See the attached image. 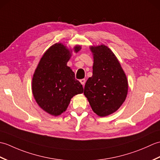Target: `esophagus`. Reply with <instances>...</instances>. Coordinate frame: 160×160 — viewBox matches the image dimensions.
Returning a JSON list of instances; mask_svg holds the SVG:
<instances>
[{
	"mask_svg": "<svg viewBox=\"0 0 160 160\" xmlns=\"http://www.w3.org/2000/svg\"><path fill=\"white\" fill-rule=\"evenodd\" d=\"M80 83L82 84V85L84 86V84H85V82H86V80H85V79H81L80 80Z\"/></svg>",
	"mask_w": 160,
	"mask_h": 160,
	"instance_id": "obj_1",
	"label": "esophagus"
}]
</instances>
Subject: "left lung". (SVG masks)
<instances>
[{
	"label": "left lung",
	"mask_w": 160,
	"mask_h": 160,
	"mask_svg": "<svg viewBox=\"0 0 160 160\" xmlns=\"http://www.w3.org/2000/svg\"><path fill=\"white\" fill-rule=\"evenodd\" d=\"M93 76L84 86V94L92 110L100 117L116 111L128 92L127 76L111 50L105 45L91 47Z\"/></svg>",
	"instance_id": "1"
}]
</instances>
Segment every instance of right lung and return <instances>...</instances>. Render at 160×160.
I'll use <instances>...</instances> for the list:
<instances>
[{
  "label": "right lung",
  "mask_w": 160,
  "mask_h": 160,
  "mask_svg": "<svg viewBox=\"0 0 160 160\" xmlns=\"http://www.w3.org/2000/svg\"><path fill=\"white\" fill-rule=\"evenodd\" d=\"M80 46L74 47L79 52ZM71 56L61 43L52 46L40 59L32 79V92L44 111L55 115L65 111L73 96L83 93V87L67 65Z\"/></svg>",
  "instance_id": "add662e5"
}]
</instances>
